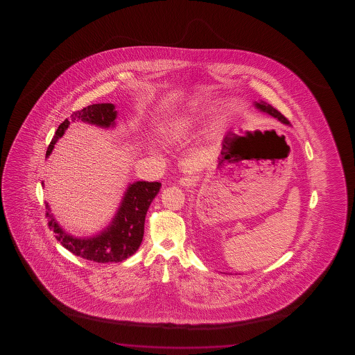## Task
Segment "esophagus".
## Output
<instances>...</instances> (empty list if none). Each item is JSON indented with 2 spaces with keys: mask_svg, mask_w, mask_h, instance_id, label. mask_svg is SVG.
<instances>
[{
  "mask_svg": "<svg viewBox=\"0 0 355 355\" xmlns=\"http://www.w3.org/2000/svg\"><path fill=\"white\" fill-rule=\"evenodd\" d=\"M180 184L182 185V187H193V185H195V183H196V180H195L194 177H182L180 180Z\"/></svg>",
  "mask_w": 355,
  "mask_h": 355,
  "instance_id": "obj_1",
  "label": "esophagus"
}]
</instances>
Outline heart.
I'll return each instance as SVG.
<instances>
[{"instance_id":"b5f03b06","label":"heart","mask_w":355,"mask_h":355,"mask_svg":"<svg viewBox=\"0 0 355 355\" xmlns=\"http://www.w3.org/2000/svg\"><path fill=\"white\" fill-rule=\"evenodd\" d=\"M190 125L191 123L189 119H182L178 121L172 122L161 130V136L164 137L166 141H178L189 131Z\"/></svg>"}]
</instances>
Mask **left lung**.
<instances>
[{"mask_svg": "<svg viewBox=\"0 0 355 355\" xmlns=\"http://www.w3.org/2000/svg\"><path fill=\"white\" fill-rule=\"evenodd\" d=\"M254 105H256V107L259 109V110L267 112V114H269L270 116L275 117V119H277V120H279L280 122H282V123H285V125H290V121L287 120L286 117L282 115V112H277L275 107H272V105H269V104H267V103L256 102L254 103Z\"/></svg>", "mask_w": 355, "mask_h": 355, "instance_id": "8db88e82", "label": "left lung"}]
</instances>
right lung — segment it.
I'll return each mask as SVG.
<instances>
[{"label": "right lung", "mask_w": 355, "mask_h": 355, "mask_svg": "<svg viewBox=\"0 0 355 355\" xmlns=\"http://www.w3.org/2000/svg\"><path fill=\"white\" fill-rule=\"evenodd\" d=\"M116 112L114 104L103 103L88 105L81 110L73 112L70 117L71 121L80 120L107 128L115 125ZM69 125L70 121L68 119L59 125L55 136L47 148L46 157H49L52 153L54 144L63 136ZM160 188L161 183L159 182H136L128 185L121 206L119 207L110 225L93 238H73L65 233L54 220L47 202H44L46 217L49 218V228L55 233V239L75 256L98 263L122 262L126 258L131 257L141 246L146 214Z\"/></svg>", "instance_id": "add662e5"}]
</instances>
